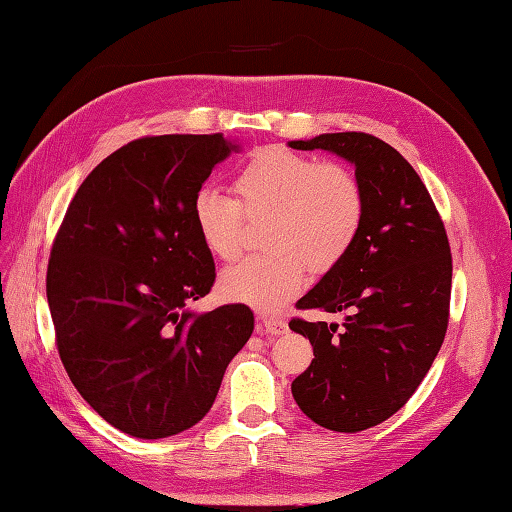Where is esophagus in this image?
Instances as JSON below:
<instances>
[{"label":"esophagus","instance_id":"1","mask_svg":"<svg viewBox=\"0 0 512 512\" xmlns=\"http://www.w3.org/2000/svg\"><path fill=\"white\" fill-rule=\"evenodd\" d=\"M257 331H259L261 336H270V338L283 336L285 331H288V323H285V320H281V318L261 316L259 323H257Z\"/></svg>","mask_w":512,"mask_h":512}]
</instances>
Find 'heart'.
I'll list each match as a JSON object with an SVG mask.
<instances>
[{
  "label": "heart",
  "instance_id": "b5f03b06",
  "mask_svg": "<svg viewBox=\"0 0 512 512\" xmlns=\"http://www.w3.org/2000/svg\"><path fill=\"white\" fill-rule=\"evenodd\" d=\"M233 198L200 187L192 222L202 246L222 261L242 251V213L270 216L266 255L248 257L220 275L218 292L231 303L277 312L301 292L307 266L327 272L349 255L364 224V189L347 165L316 161L281 146L257 150L233 178Z\"/></svg>",
  "mask_w": 512,
  "mask_h": 512
}]
</instances>
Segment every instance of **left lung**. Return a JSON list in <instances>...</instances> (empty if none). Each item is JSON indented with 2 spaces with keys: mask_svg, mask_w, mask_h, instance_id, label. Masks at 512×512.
Returning <instances> with one entry per match:
<instances>
[{
  "mask_svg": "<svg viewBox=\"0 0 512 512\" xmlns=\"http://www.w3.org/2000/svg\"><path fill=\"white\" fill-rule=\"evenodd\" d=\"M288 146L347 159L364 189L358 242L296 303L299 310L344 312V323L290 320L314 347L312 364L292 382L294 401L327 430L362 432L406 406L445 340V224L419 174L382 139L325 133Z\"/></svg>",
  "mask_w": 512,
  "mask_h": 512,
  "instance_id": "obj_1",
  "label": "left lung"
}]
</instances>
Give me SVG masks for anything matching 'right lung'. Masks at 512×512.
I'll list each match as a JSON object with an SVG mask.
<instances>
[{
	"mask_svg": "<svg viewBox=\"0 0 512 512\" xmlns=\"http://www.w3.org/2000/svg\"><path fill=\"white\" fill-rule=\"evenodd\" d=\"M233 150L220 133L130 141L85 178L56 233L45 290L58 355L124 434L150 441L196 425L253 334L246 305L187 310L216 281L192 198Z\"/></svg>",
	"mask_w": 512,
	"mask_h": 512,
	"instance_id": "add662e5",
	"label": "right lung"
}]
</instances>
